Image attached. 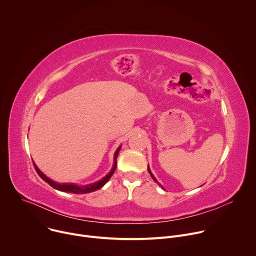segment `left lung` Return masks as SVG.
I'll list each match as a JSON object with an SVG mask.
<instances>
[{
  "mask_svg": "<svg viewBox=\"0 0 256 256\" xmlns=\"http://www.w3.org/2000/svg\"><path fill=\"white\" fill-rule=\"evenodd\" d=\"M148 171H149V173H150V175H151V177H152V178H153V180H154V181H155V182H156V184H159V186H161V188H162V190H164V188H163V186H161V184H159V182H158V180H157V179H156V177H155V176H154V175H153V173H152V172H151V170H150V167H149V165H148Z\"/></svg>",
  "mask_w": 256,
  "mask_h": 256,
  "instance_id": "1",
  "label": "left lung"
}]
</instances>
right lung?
Returning <instances> with one entry per match:
<instances>
[{
	"instance_id": "1",
	"label": "right lung",
	"mask_w": 256,
	"mask_h": 256,
	"mask_svg": "<svg viewBox=\"0 0 256 256\" xmlns=\"http://www.w3.org/2000/svg\"><path fill=\"white\" fill-rule=\"evenodd\" d=\"M122 148V146H120V147L118 148V150L116 151L114 153V166L112 168V170L109 171L102 179L94 182V184H87V186H78L76 184H58V182H56L54 180H52L50 178H48L46 174H44L40 168L36 166V164L33 162L34 164V167H35V170L36 172L38 173V175L46 181L48 182V184L54 188V190H58L60 192H70V194H89V192H93L95 190H100L101 188H103L106 182L110 179V177L112 176V174L114 173L116 171V159H118V153H120V150Z\"/></svg>"
}]
</instances>
